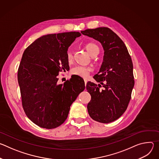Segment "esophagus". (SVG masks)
<instances>
[{
    "mask_svg": "<svg viewBox=\"0 0 159 159\" xmlns=\"http://www.w3.org/2000/svg\"><path fill=\"white\" fill-rule=\"evenodd\" d=\"M84 82H85V85H86L87 82V79H84Z\"/></svg>",
    "mask_w": 159,
    "mask_h": 159,
    "instance_id": "1",
    "label": "esophagus"
}]
</instances>
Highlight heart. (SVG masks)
<instances>
[{
	"mask_svg": "<svg viewBox=\"0 0 159 159\" xmlns=\"http://www.w3.org/2000/svg\"><path fill=\"white\" fill-rule=\"evenodd\" d=\"M85 48L90 56H92L94 53H95L97 52H99V47L97 46V45L91 43L86 44ZM66 56H67V59L69 61H70L72 60L73 55L70 49L68 50L66 53ZM92 71H93L92 68H90L89 66H82V65H76L72 68L70 71V73L72 75H77L82 78H87Z\"/></svg>",
	"mask_w": 159,
	"mask_h": 159,
	"instance_id": "b5f03b06",
	"label": "heart"
}]
</instances>
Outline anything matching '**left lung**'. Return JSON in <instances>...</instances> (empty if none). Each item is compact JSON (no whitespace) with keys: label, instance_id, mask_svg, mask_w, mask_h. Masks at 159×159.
Returning a JSON list of instances; mask_svg holds the SVG:
<instances>
[{"label":"left lung","instance_id":"left-lung-1","mask_svg":"<svg viewBox=\"0 0 159 159\" xmlns=\"http://www.w3.org/2000/svg\"><path fill=\"white\" fill-rule=\"evenodd\" d=\"M81 33L99 41L104 51L99 72L94 77L99 84L87 83L91 96L87 111L94 120L109 123L123 114L131 99L134 84L132 60L124 42L109 28L88 29ZM101 84L104 88L101 90Z\"/></svg>","mask_w":159,"mask_h":159}]
</instances>
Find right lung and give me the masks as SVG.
<instances>
[{
	"mask_svg": "<svg viewBox=\"0 0 159 159\" xmlns=\"http://www.w3.org/2000/svg\"><path fill=\"white\" fill-rule=\"evenodd\" d=\"M79 32L50 34L25 50L17 72L22 105L28 118L39 127L53 129L64 123L72 104L85 89L79 76L58 84L57 76L70 67L66 53Z\"/></svg>",
	"mask_w": 159,
	"mask_h": 159,
	"instance_id": "right-lung-1",
	"label": "right lung"
}]
</instances>
